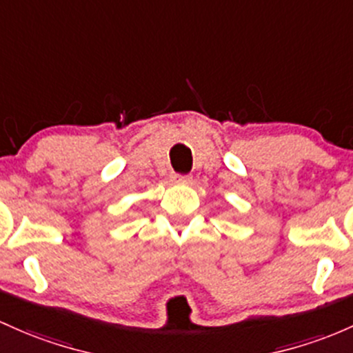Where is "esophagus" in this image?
Masks as SVG:
<instances>
[{
	"label": "esophagus",
	"mask_w": 353,
	"mask_h": 353,
	"mask_svg": "<svg viewBox=\"0 0 353 353\" xmlns=\"http://www.w3.org/2000/svg\"><path fill=\"white\" fill-rule=\"evenodd\" d=\"M174 179L179 181V183H191L192 177L189 174H174Z\"/></svg>",
	"instance_id": "34e87169"
}]
</instances>
